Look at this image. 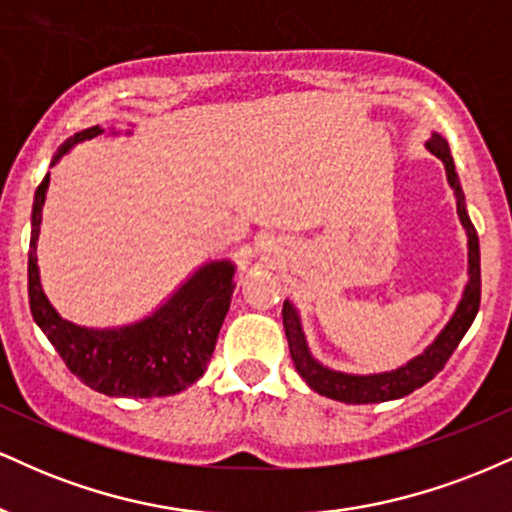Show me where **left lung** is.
<instances>
[{
  "instance_id": "1",
  "label": "left lung",
  "mask_w": 512,
  "mask_h": 512,
  "mask_svg": "<svg viewBox=\"0 0 512 512\" xmlns=\"http://www.w3.org/2000/svg\"><path fill=\"white\" fill-rule=\"evenodd\" d=\"M426 148L434 155H438V158L443 160V165H446L448 182L453 186L455 198H458V215L462 225H465L467 237H470V242H467L470 244V282H467L465 294H462V302L458 306V311H455V316L450 318V323L441 330V335H438L429 350L419 354L417 359H412L410 364L390 371V374L374 376L340 374V371H330L326 366L318 364L309 354V347H306L297 311L292 309L290 302H285V306H282V326H285L287 342H290L294 369H297V374L302 376L304 381L309 383V388H314L318 395H326V398L340 402H352V405H369V402L405 398V395L414 393L417 388L426 386L438 371H443V366L448 364V359L453 357L455 350H458L460 340L465 338L474 316H477L479 302H482V266H479L477 230H474L470 215H467L465 210V194H462V186L458 172H455V162L453 155H450L448 141L443 136L434 134L431 141L426 143Z\"/></svg>"
}]
</instances>
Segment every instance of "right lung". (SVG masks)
I'll use <instances>...</instances> for the list:
<instances>
[{
	"label": "right lung",
	"instance_id": "right-lung-1",
	"mask_svg": "<svg viewBox=\"0 0 512 512\" xmlns=\"http://www.w3.org/2000/svg\"><path fill=\"white\" fill-rule=\"evenodd\" d=\"M105 134L100 126L74 134L59 148L57 158L76 143ZM50 174L35 191L33 230L28 254V299L38 323L66 369L81 378L88 388L112 398H165L206 374L218 333L232 302L230 261L203 266L162 309L136 326L117 330L78 328L64 321L47 302L40 287L35 242L40 234L42 203H45Z\"/></svg>",
	"mask_w": 512,
	"mask_h": 512
}]
</instances>
